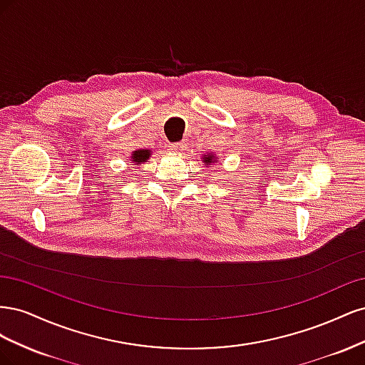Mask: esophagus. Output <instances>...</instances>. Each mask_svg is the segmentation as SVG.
<instances>
[{
  "label": "esophagus",
  "mask_w": 365,
  "mask_h": 365,
  "mask_svg": "<svg viewBox=\"0 0 365 365\" xmlns=\"http://www.w3.org/2000/svg\"><path fill=\"white\" fill-rule=\"evenodd\" d=\"M169 150L173 153H180L182 150V143H173V145L169 148Z\"/></svg>",
  "instance_id": "1"
}]
</instances>
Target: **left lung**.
I'll return each instance as SVG.
<instances>
[{"label": "left lung", "instance_id": "obj_1", "mask_svg": "<svg viewBox=\"0 0 365 365\" xmlns=\"http://www.w3.org/2000/svg\"><path fill=\"white\" fill-rule=\"evenodd\" d=\"M204 161H205V163H215V161H213V155H212V157H204Z\"/></svg>", "mask_w": 365, "mask_h": 365}]
</instances>
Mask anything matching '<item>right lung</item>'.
<instances>
[{
	"label": "right lung",
	"mask_w": 365,
	"mask_h": 365,
	"mask_svg": "<svg viewBox=\"0 0 365 365\" xmlns=\"http://www.w3.org/2000/svg\"><path fill=\"white\" fill-rule=\"evenodd\" d=\"M149 150H143V149H140V150H135L134 153H132V160H134L137 164H140V163H143V161H146L148 158H149Z\"/></svg>",
	"instance_id": "right-lung-1"
}]
</instances>
